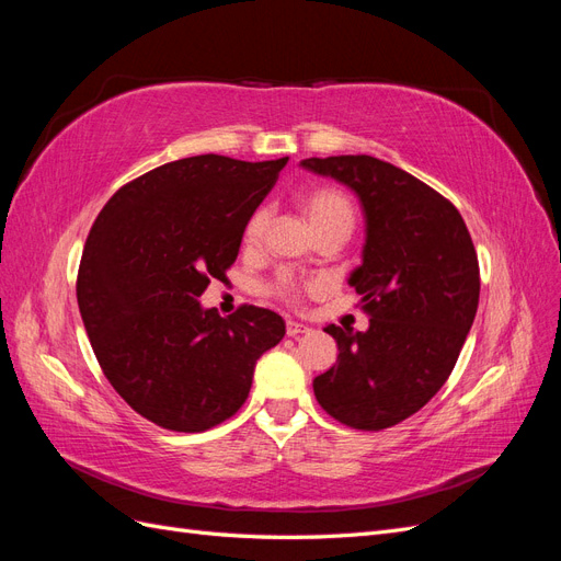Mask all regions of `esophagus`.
Instances as JSON below:
<instances>
[{"label": "esophagus", "mask_w": 561, "mask_h": 561, "mask_svg": "<svg viewBox=\"0 0 561 561\" xmlns=\"http://www.w3.org/2000/svg\"><path fill=\"white\" fill-rule=\"evenodd\" d=\"M285 330H287V336H297V334L309 332V328H307V325H301V322H295V320H287Z\"/></svg>", "instance_id": "34e87169"}]
</instances>
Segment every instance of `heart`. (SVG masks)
Returning a JSON list of instances; mask_svg holds the SVG:
<instances>
[{
  "mask_svg": "<svg viewBox=\"0 0 561 561\" xmlns=\"http://www.w3.org/2000/svg\"><path fill=\"white\" fill-rule=\"evenodd\" d=\"M301 208H304V213H307L316 233L325 231V229H334V227H342L348 231L353 229V222H355L353 203L344 192L334 190V186H313V190L304 192ZM266 222H268L266 208H257L250 215L245 231H243V243L248 248L260 243L262 233L266 229ZM271 293L285 301H297L299 299V283L290 276H280L274 285H271Z\"/></svg>",
  "mask_w": 561,
  "mask_h": 561,
  "instance_id": "1",
  "label": "heart"
}]
</instances>
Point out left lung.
Here are the masks:
<instances>
[{
	"mask_svg": "<svg viewBox=\"0 0 561 561\" xmlns=\"http://www.w3.org/2000/svg\"><path fill=\"white\" fill-rule=\"evenodd\" d=\"M360 198L363 264L348 285L369 316L365 332L328 325L336 365L313 379L332 419L383 431L416 414L449 379L480 301V264L468 227L451 203L381 159H304Z\"/></svg>",
	"mask_w": 561,
	"mask_h": 561,
	"instance_id": "1",
	"label": "left lung"
}]
</instances>
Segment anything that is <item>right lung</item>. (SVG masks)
<instances>
[{"mask_svg": "<svg viewBox=\"0 0 561 561\" xmlns=\"http://www.w3.org/2000/svg\"><path fill=\"white\" fill-rule=\"evenodd\" d=\"M287 157L239 161L201 154L124 184L83 245L77 301L107 381L161 428L201 433L245 402L254 365L285 322L243 307L222 318L198 297L227 280L250 215Z\"/></svg>", "mask_w": 561, "mask_h": 561, "instance_id": "obj_1", "label": "right lung"}]
</instances>
